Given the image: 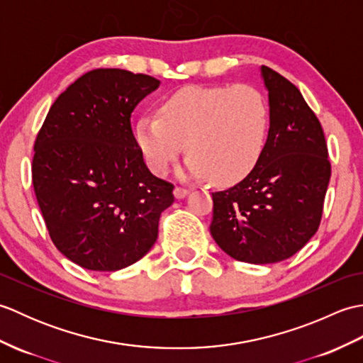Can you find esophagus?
Masks as SVG:
<instances>
[{"mask_svg": "<svg viewBox=\"0 0 363 363\" xmlns=\"http://www.w3.org/2000/svg\"><path fill=\"white\" fill-rule=\"evenodd\" d=\"M173 194H174L176 199H182V198H186L189 195V190L187 189H182V187H176Z\"/></svg>", "mask_w": 363, "mask_h": 363, "instance_id": "34e87169", "label": "esophagus"}]
</instances>
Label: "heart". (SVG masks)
Masks as SVG:
<instances>
[{
    "label": "heart",
    "instance_id": "heart-1",
    "mask_svg": "<svg viewBox=\"0 0 363 363\" xmlns=\"http://www.w3.org/2000/svg\"><path fill=\"white\" fill-rule=\"evenodd\" d=\"M269 129V106L248 84L186 87L167 96L159 115L135 123V142L151 172L168 173L179 154L189 156L177 174L184 179L234 184L257 164Z\"/></svg>",
    "mask_w": 363,
    "mask_h": 363
}]
</instances>
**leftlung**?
Masks as SVG:
<instances>
[{"mask_svg": "<svg viewBox=\"0 0 363 363\" xmlns=\"http://www.w3.org/2000/svg\"><path fill=\"white\" fill-rule=\"evenodd\" d=\"M269 129L257 164L215 191L211 234L235 260L274 264L311 240L321 221L330 164L325 133L296 86L265 65Z\"/></svg>", "mask_w": 363, "mask_h": 363, "instance_id": "1", "label": "left lung"}]
</instances>
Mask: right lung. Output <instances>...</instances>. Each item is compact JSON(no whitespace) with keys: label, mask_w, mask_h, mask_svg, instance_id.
Here are the masks:
<instances>
[{"label":"right lung","mask_w":363,"mask_h":363,"mask_svg":"<svg viewBox=\"0 0 363 363\" xmlns=\"http://www.w3.org/2000/svg\"><path fill=\"white\" fill-rule=\"evenodd\" d=\"M160 81L99 68L54 101L34 145L33 186L52 243L76 265L117 272L157 240L173 186L146 167L130 115Z\"/></svg>","instance_id":"right-lung-1"}]
</instances>
